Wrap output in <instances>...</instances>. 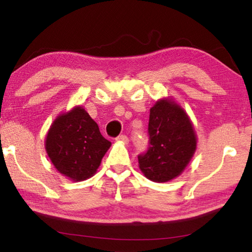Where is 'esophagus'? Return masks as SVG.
Masks as SVG:
<instances>
[{
  "mask_svg": "<svg viewBox=\"0 0 252 252\" xmlns=\"http://www.w3.org/2000/svg\"><path fill=\"white\" fill-rule=\"evenodd\" d=\"M116 141H117V142H121V143H124V144H128L129 143L128 136H126V135H120L116 138Z\"/></svg>",
  "mask_w": 252,
  "mask_h": 252,
  "instance_id": "34e87169",
  "label": "esophagus"
}]
</instances>
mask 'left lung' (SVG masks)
<instances>
[{
	"mask_svg": "<svg viewBox=\"0 0 252 252\" xmlns=\"http://www.w3.org/2000/svg\"><path fill=\"white\" fill-rule=\"evenodd\" d=\"M149 148L138 155V167L149 180L178 178L196 150V134L187 112L172 98H161L150 109Z\"/></svg>",
	"mask_w": 252,
	"mask_h": 252,
	"instance_id": "left-lung-1",
	"label": "left lung"
}]
</instances>
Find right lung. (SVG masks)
Returning <instances> with one entry per match:
<instances>
[{
    "mask_svg": "<svg viewBox=\"0 0 252 252\" xmlns=\"http://www.w3.org/2000/svg\"><path fill=\"white\" fill-rule=\"evenodd\" d=\"M110 146L98 124L80 105L60 114L45 140L46 153L54 168L74 182L96 174Z\"/></svg>",
    "mask_w": 252,
    "mask_h": 252,
    "instance_id": "add662e5",
    "label": "right lung"
}]
</instances>
